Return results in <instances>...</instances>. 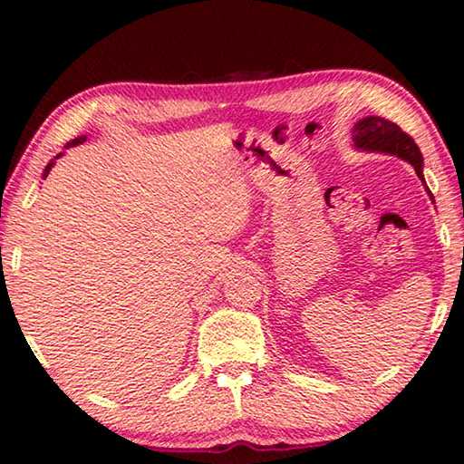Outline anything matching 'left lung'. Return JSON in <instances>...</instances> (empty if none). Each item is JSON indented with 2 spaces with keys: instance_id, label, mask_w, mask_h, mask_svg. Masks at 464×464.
<instances>
[{
  "instance_id": "obj_1",
  "label": "left lung",
  "mask_w": 464,
  "mask_h": 464,
  "mask_svg": "<svg viewBox=\"0 0 464 464\" xmlns=\"http://www.w3.org/2000/svg\"><path fill=\"white\" fill-rule=\"evenodd\" d=\"M352 138H353V146L358 150L381 151V154L397 156L401 160L409 162L415 169L417 177L423 180V156L420 148H417L413 138H409L403 129H401L397 123H392V121H386L382 117H363L353 125ZM431 199H434V197H431Z\"/></svg>"
}]
</instances>
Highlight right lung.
I'll use <instances>...</instances> for the list:
<instances>
[{
    "label": "right lung",
    "instance_id": "right-lung-1",
    "mask_svg": "<svg viewBox=\"0 0 464 464\" xmlns=\"http://www.w3.org/2000/svg\"><path fill=\"white\" fill-rule=\"evenodd\" d=\"M82 141H86V135H80V138H75V140H72L70 143H67V146H65V148H73V146H78V143H82ZM59 156H63V154H57V156H55V160H57V158H59ZM53 164H55V162H53V160H51V162H49L47 166H44L43 179H44V177H47V174H49V170H51V166H53Z\"/></svg>",
    "mask_w": 464,
    "mask_h": 464
}]
</instances>
